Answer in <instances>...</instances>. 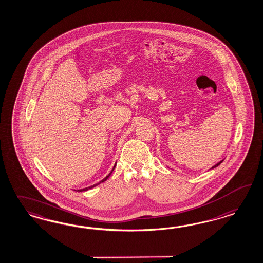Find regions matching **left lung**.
Wrapping results in <instances>:
<instances>
[{
  "instance_id": "left-lung-1",
  "label": "left lung",
  "mask_w": 263,
  "mask_h": 263,
  "mask_svg": "<svg viewBox=\"0 0 263 263\" xmlns=\"http://www.w3.org/2000/svg\"><path fill=\"white\" fill-rule=\"evenodd\" d=\"M222 162H223V160H222V161H220V162H219V163H217V164H216L215 166H213V167H211V168H214V167H218V166H219V165H220V164H221V163H222Z\"/></svg>"
}]
</instances>
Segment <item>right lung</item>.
Wrapping results in <instances>:
<instances>
[{"label":"right lung","mask_w":263,"mask_h":263,"mask_svg":"<svg viewBox=\"0 0 263 263\" xmlns=\"http://www.w3.org/2000/svg\"><path fill=\"white\" fill-rule=\"evenodd\" d=\"M116 165H117V163H116ZM116 165L114 166V167H112V170L111 171V173L109 174V175H107L105 178H103L100 182H98V183L95 184V185H92V186H89V187H88V188H84V189H81V190H78L79 192H83V191H88V189H91V188H93V187H96V186H97L98 184L102 183V182H104V181H106L108 178H109V176L111 175V173H112V171L115 170V167H116Z\"/></svg>","instance_id":"1"}]
</instances>
